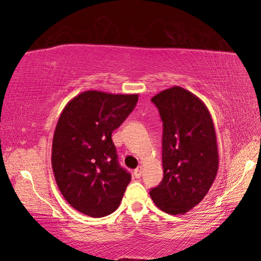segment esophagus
I'll list each match as a JSON object with an SVG mask.
<instances>
[{
    "mask_svg": "<svg viewBox=\"0 0 261 261\" xmlns=\"http://www.w3.org/2000/svg\"><path fill=\"white\" fill-rule=\"evenodd\" d=\"M134 174H135V176H136L137 178H139L140 176H141V174H143V167H141V166L137 167L136 169H135V171H134Z\"/></svg>",
    "mask_w": 261,
    "mask_h": 261,
    "instance_id": "1",
    "label": "esophagus"
}]
</instances>
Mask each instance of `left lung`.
I'll use <instances>...</instances> for the list:
<instances>
[{
	"instance_id": "1",
	"label": "left lung",
	"mask_w": 261,
	"mask_h": 261,
	"mask_svg": "<svg viewBox=\"0 0 261 261\" xmlns=\"http://www.w3.org/2000/svg\"><path fill=\"white\" fill-rule=\"evenodd\" d=\"M163 122V179L149 191L168 214H185L204 199L219 169L213 120L206 105L183 87L173 86L151 99Z\"/></svg>"
}]
</instances>
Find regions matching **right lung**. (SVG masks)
Returning a JSON list of instances; mask_svg holds the SVG:
<instances>
[{
  "label": "right lung",
  "instance_id": "obj_1",
  "mask_svg": "<svg viewBox=\"0 0 261 261\" xmlns=\"http://www.w3.org/2000/svg\"><path fill=\"white\" fill-rule=\"evenodd\" d=\"M138 94L85 91L62 110L53 137L51 167L62 196L81 213L102 218L120 206L131 175L120 167L112 134Z\"/></svg>",
  "mask_w": 261,
  "mask_h": 261
}]
</instances>
